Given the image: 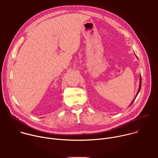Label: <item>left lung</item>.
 <instances>
[{
    "label": "left lung",
    "mask_w": 158,
    "mask_h": 158,
    "mask_svg": "<svg viewBox=\"0 0 158 158\" xmlns=\"http://www.w3.org/2000/svg\"><path fill=\"white\" fill-rule=\"evenodd\" d=\"M141 76H140V77H139V89H138V93H137V94H136V97H135V98H134V99L133 100V101L132 102V103L131 104V105L130 106H131V104L133 103V102L134 101V100H135V99L136 98V97H137V96H138V93H139V91H140V89H141Z\"/></svg>",
    "instance_id": "obj_1"
}]
</instances>
